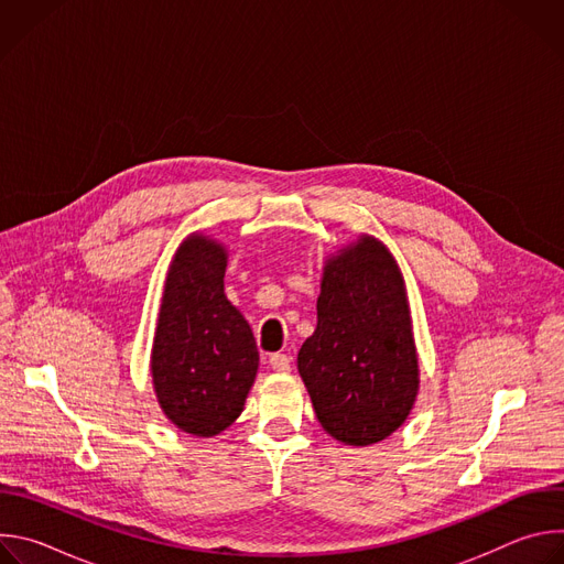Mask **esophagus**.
<instances>
[{
	"label": "esophagus",
	"mask_w": 564,
	"mask_h": 564,
	"mask_svg": "<svg viewBox=\"0 0 564 564\" xmlns=\"http://www.w3.org/2000/svg\"><path fill=\"white\" fill-rule=\"evenodd\" d=\"M270 366L276 372H290V357L283 352H274V355H270Z\"/></svg>",
	"instance_id": "34e87169"
}]
</instances>
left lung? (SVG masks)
Segmentation results:
<instances>
[{"instance_id":"left-lung-1","label":"left lung","mask_w":564,"mask_h":564,"mask_svg":"<svg viewBox=\"0 0 564 564\" xmlns=\"http://www.w3.org/2000/svg\"><path fill=\"white\" fill-rule=\"evenodd\" d=\"M296 366L318 424L348 446L377 444L411 415L420 366L406 285L375 236L326 261L316 330Z\"/></svg>"}]
</instances>
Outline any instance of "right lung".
<instances>
[{
    "mask_svg": "<svg viewBox=\"0 0 564 564\" xmlns=\"http://www.w3.org/2000/svg\"><path fill=\"white\" fill-rule=\"evenodd\" d=\"M227 250L187 236L167 272L151 348L158 404L183 433L214 437L243 413L259 370L252 328L225 296Z\"/></svg>",
    "mask_w": 564,
    "mask_h": 564,
    "instance_id": "right-lung-1",
    "label": "right lung"
}]
</instances>
